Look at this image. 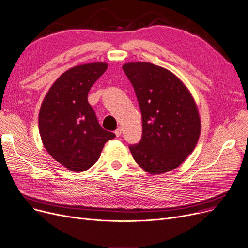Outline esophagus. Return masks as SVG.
<instances>
[{"label":"esophagus","instance_id":"1","mask_svg":"<svg viewBox=\"0 0 248 248\" xmlns=\"http://www.w3.org/2000/svg\"><path fill=\"white\" fill-rule=\"evenodd\" d=\"M121 133H122V129L119 127V128H117L115 130V135L117 136V137H119V136H121Z\"/></svg>","mask_w":248,"mask_h":248}]
</instances>
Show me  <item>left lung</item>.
I'll use <instances>...</instances> for the list:
<instances>
[{
  "label": "left lung",
  "mask_w": 248,
  "mask_h": 248,
  "mask_svg": "<svg viewBox=\"0 0 248 248\" xmlns=\"http://www.w3.org/2000/svg\"><path fill=\"white\" fill-rule=\"evenodd\" d=\"M142 116V136L129 149L147 172L160 174L178 167L200 134L195 102L183 83L165 68L137 62L123 65Z\"/></svg>",
  "instance_id": "1"
}]
</instances>
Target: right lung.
<instances>
[{
	"label": "right lung",
	"mask_w": 248,
	"mask_h": 248,
	"mask_svg": "<svg viewBox=\"0 0 248 248\" xmlns=\"http://www.w3.org/2000/svg\"><path fill=\"white\" fill-rule=\"evenodd\" d=\"M105 63L76 66L53 84L39 113V131L49 154L69 170L92 167L104 144L116 135L104 130L88 102L93 84L104 74Z\"/></svg>",
	"instance_id": "1"
}]
</instances>
